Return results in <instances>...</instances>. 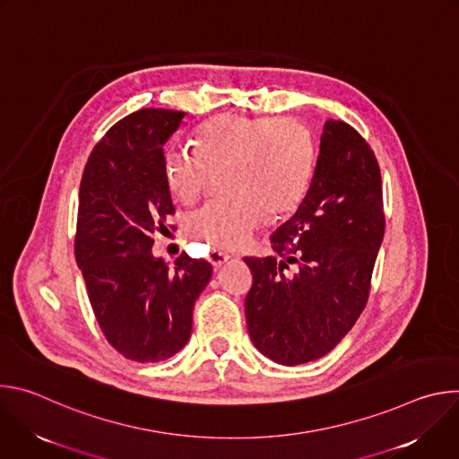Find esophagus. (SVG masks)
<instances>
[{
    "label": "esophagus",
    "instance_id": "34e87169",
    "mask_svg": "<svg viewBox=\"0 0 459 459\" xmlns=\"http://www.w3.org/2000/svg\"><path fill=\"white\" fill-rule=\"evenodd\" d=\"M207 259L211 261V265L218 271L223 264H227V261L230 259V255H229V254H225V252H221V250H211Z\"/></svg>",
    "mask_w": 459,
    "mask_h": 459
}]
</instances>
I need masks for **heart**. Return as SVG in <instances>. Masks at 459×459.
Listing matches in <instances>:
<instances>
[{"instance_id":"heart-1","label":"heart","mask_w":459,"mask_h":459,"mask_svg":"<svg viewBox=\"0 0 459 459\" xmlns=\"http://www.w3.org/2000/svg\"><path fill=\"white\" fill-rule=\"evenodd\" d=\"M316 167L310 128L294 117L220 114L194 136V151L169 149L163 178L174 198L194 204L223 172L227 200L190 214L186 230L214 250H239L265 223L267 214L294 212L308 192Z\"/></svg>"}]
</instances>
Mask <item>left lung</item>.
<instances>
[{
  "label": "left lung",
  "mask_w": 459,
  "mask_h": 459,
  "mask_svg": "<svg viewBox=\"0 0 459 459\" xmlns=\"http://www.w3.org/2000/svg\"><path fill=\"white\" fill-rule=\"evenodd\" d=\"M385 234L381 174L356 128L329 119L305 200L271 238L281 257H245L248 336L294 367L331 352L363 312ZM297 265L294 275L282 271Z\"/></svg>",
  "instance_id": "left-lung-1"
}]
</instances>
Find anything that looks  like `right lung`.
I'll list each match as a JSON object with an SVG mask.
<instances>
[{"label":"right lung","mask_w":459,"mask_h":459,"mask_svg":"<svg viewBox=\"0 0 459 459\" xmlns=\"http://www.w3.org/2000/svg\"><path fill=\"white\" fill-rule=\"evenodd\" d=\"M183 117L143 108L119 119L91 152L80 185L74 254L94 316L107 342L140 363L186 345L194 303L212 276L205 259L183 252L170 269L152 254V234L174 214L163 145Z\"/></svg>","instance_id":"add662e5"}]
</instances>
